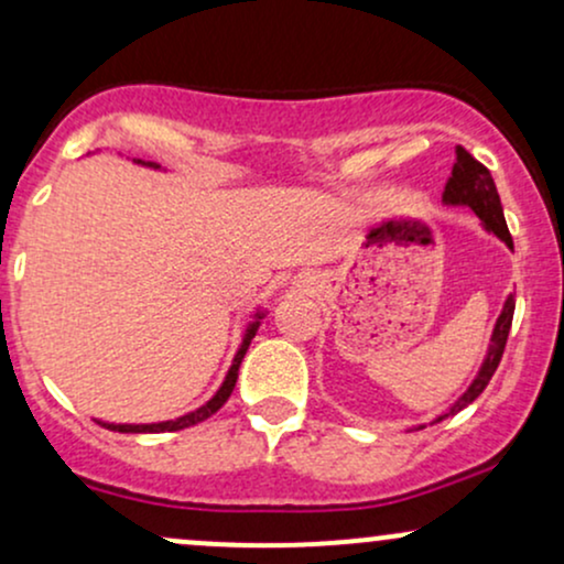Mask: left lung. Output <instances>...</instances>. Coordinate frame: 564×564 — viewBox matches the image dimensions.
Wrapping results in <instances>:
<instances>
[{
    "mask_svg": "<svg viewBox=\"0 0 564 564\" xmlns=\"http://www.w3.org/2000/svg\"><path fill=\"white\" fill-rule=\"evenodd\" d=\"M442 202L451 207H471L474 215L479 218V224H482V229L487 234H496L506 248L514 250L509 226H506V218H503L501 197H498V188H496V183H492L490 170H487L482 162L474 160L464 145H458V149H455L453 175H451V181H447L445 194H442ZM511 319H514V295H509V299H506L501 314H498L496 327H492V335H490V346H487L482 365H479V372L474 376L469 389H466L464 394H460L458 400H455L451 408L445 410V413L436 415L432 423H440V421L451 419V415H455V413H460V410L469 408V404L477 400L479 394H482L485 386L490 383L492 372H496V367L503 357L506 338H509V330H511ZM415 429H426V426H415Z\"/></svg>",
    "mask_w": 564,
    "mask_h": 564,
    "instance_id": "1",
    "label": "left lung"
}]
</instances>
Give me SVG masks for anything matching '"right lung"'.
<instances>
[{
    "mask_svg": "<svg viewBox=\"0 0 564 564\" xmlns=\"http://www.w3.org/2000/svg\"><path fill=\"white\" fill-rule=\"evenodd\" d=\"M132 162L143 164V167H151V170H162L160 164H156V162H143V160H132ZM263 316H265L263 308H258V312L252 314V322H250L248 327H245L242 344H239L237 354H234L231 367H229V372H226L224 383H220V389L215 391V394H213L210 400H207L205 404H202V408L192 410V413H186V415H181V419H173V421H160V423H109V421H98V419H95V421H98L100 426H104V429H111V432H119V434H160V432H181V429L197 426V423L207 421V419H210L213 413H218V410L224 408V404H226V400H229V397H231L234 386H237V378H239V365H242L245 354H248V349H250V340L256 338V333H258V327H261V319H263Z\"/></svg>",
    "mask_w": 564,
    "mask_h": 564,
    "instance_id": "right-lung-1",
    "label": "right lung"
}]
</instances>
